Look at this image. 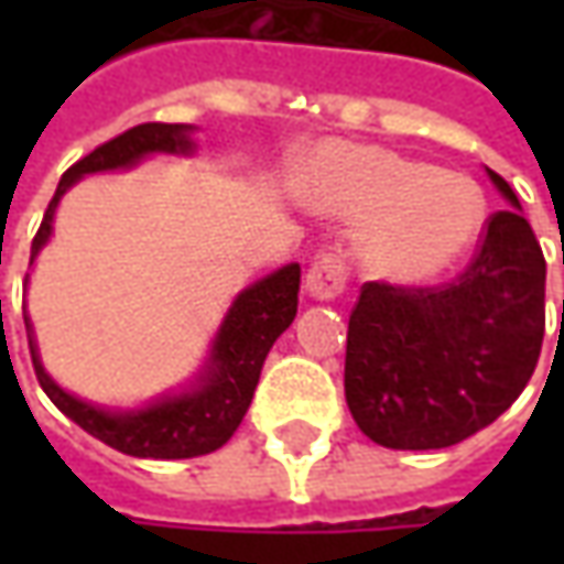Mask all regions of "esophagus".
Masks as SVG:
<instances>
[{"label": "esophagus", "instance_id": "1", "mask_svg": "<svg viewBox=\"0 0 564 564\" xmlns=\"http://www.w3.org/2000/svg\"><path fill=\"white\" fill-rule=\"evenodd\" d=\"M348 253L341 248H323L316 250L314 260H311V270H307V292L311 297H319V301H329V297H338L348 285Z\"/></svg>", "mask_w": 564, "mask_h": 564}]
</instances>
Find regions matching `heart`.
<instances>
[{
    "instance_id": "b5f03b06",
    "label": "heart",
    "mask_w": 564,
    "mask_h": 564,
    "mask_svg": "<svg viewBox=\"0 0 564 564\" xmlns=\"http://www.w3.org/2000/svg\"><path fill=\"white\" fill-rule=\"evenodd\" d=\"M316 206L367 219L364 260L389 279H433L477 241L487 200L458 172L404 160L377 147L333 143L311 169Z\"/></svg>"
}]
</instances>
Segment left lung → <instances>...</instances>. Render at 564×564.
<instances>
[{
	"label": "left lung",
	"mask_w": 564,
	"mask_h": 564,
	"mask_svg": "<svg viewBox=\"0 0 564 564\" xmlns=\"http://www.w3.org/2000/svg\"><path fill=\"white\" fill-rule=\"evenodd\" d=\"M487 175L521 206L502 175ZM511 206L489 216L452 282H364L348 316L345 401L373 443L414 452L462 443L524 392L546 333V260Z\"/></svg>",
	"instance_id": "obj_1"
}]
</instances>
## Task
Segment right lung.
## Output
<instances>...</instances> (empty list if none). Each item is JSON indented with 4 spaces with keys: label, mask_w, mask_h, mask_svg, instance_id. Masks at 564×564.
<instances>
[{
    "label": "right lung",
    "mask_w": 564,
    "mask_h": 564,
    "mask_svg": "<svg viewBox=\"0 0 564 564\" xmlns=\"http://www.w3.org/2000/svg\"><path fill=\"white\" fill-rule=\"evenodd\" d=\"M191 124H165V121H143L119 138L99 143L84 160H77L55 187L53 200L46 206V216L36 228L31 245V263L36 250L46 245L53 231V213L58 197L75 185L87 172H106V169H124L143 160L147 153H187L191 150ZM297 289H301V267L289 263L275 270L248 292L238 294L231 304L219 336L213 341V355L206 364L200 386L185 395L163 399L143 411L131 414H109L87 401L68 395L58 389L43 364L36 360L31 319L28 326V345H31L33 373L40 379L43 392L50 395L55 408L72 421L97 436L99 443L112 445L134 458H197L206 452H216L219 445L231 440L238 423L248 414L257 379L263 370V360L270 355L272 341L292 326L297 314Z\"/></svg>",
    "instance_id": "right-lung-1"
}]
</instances>
